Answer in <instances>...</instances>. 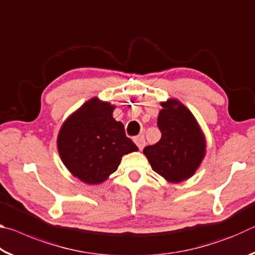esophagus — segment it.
<instances>
[{
  "mask_svg": "<svg viewBox=\"0 0 255 255\" xmlns=\"http://www.w3.org/2000/svg\"><path fill=\"white\" fill-rule=\"evenodd\" d=\"M133 141H135V144L138 146V148H139L140 150L144 148V146H145V138H144V135H138V136H136L135 138H133Z\"/></svg>",
  "mask_w": 255,
  "mask_h": 255,
  "instance_id": "obj_1",
  "label": "esophagus"
}]
</instances>
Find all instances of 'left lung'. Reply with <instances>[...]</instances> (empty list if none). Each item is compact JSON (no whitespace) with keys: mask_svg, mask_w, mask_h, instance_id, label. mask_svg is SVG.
Segmentation results:
<instances>
[{"mask_svg":"<svg viewBox=\"0 0 255 255\" xmlns=\"http://www.w3.org/2000/svg\"><path fill=\"white\" fill-rule=\"evenodd\" d=\"M157 126L162 137L143 153L153 171L179 183L196 173L206 155V137L195 116L176 99L161 102Z\"/></svg>","mask_w":255,"mask_h":255,"instance_id":"1","label":"left lung"}]
</instances>
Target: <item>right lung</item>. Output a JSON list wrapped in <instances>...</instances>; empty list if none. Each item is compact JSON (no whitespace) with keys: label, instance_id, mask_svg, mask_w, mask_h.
<instances>
[{"label":"right lung","instance_id":"1","mask_svg":"<svg viewBox=\"0 0 255 255\" xmlns=\"http://www.w3.org/2000/svg\"><path fill=\"white\" fill-rule=\"evenodd\" d=\"M116 106L92 98L60 127L57 149L67 170L88 184L102 183L118 169L124 155L138 147L112 117Z\"/></svg>","mask_w":255,"mask_h":255}]
</instances>
